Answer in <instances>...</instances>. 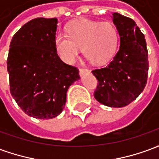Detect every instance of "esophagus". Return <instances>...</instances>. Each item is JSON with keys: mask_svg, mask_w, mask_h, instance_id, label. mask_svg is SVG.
Segmentation results:
<instances>
[{"mask_svg": "<svg viewBox=\"0 0 159 159\" xmlns=\"http://www.w3.org/2000/svg\"><path fill=\"white\" fill-rule=\"evenodd\" d=\"M89 72V70L88 69H86V68H81V69L79 70V74L81 76H84L85 74H87V73Z\"/></svg>", "mask_w": 159, "mask_h": 159, "instance_id": "1", "label": "esophagus"}]
</instances>
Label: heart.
<instances>
[{
  "instance_id": "obj_1",
  "label": "heart",
  "mask_w": 159,
  "mask_h": 159,
  "mask_svg": "<svg viewBox=\"0 0 159 159\" xmlns=\"http://www.w3.org/2000/svg\"><path fill=\"white\" fill-rule=\"evenodd\" d=\"M118 37V31L112 23L82 19L68 25L66 35L56 34L54 48L59 59L68 65L76 62L80 48L90 62L102 65L115 54Z\"/></svg>"
}]
</instances>
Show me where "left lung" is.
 <instances>
[{"label": "left lung", "mask_w": 159, "mask_h": 159, "mask_svg": "<svg viewBox=\"0 0 159 159\" xmlns=\"http://www.w3.org/2000/svg\"><path fill=\"white\" fill-rule=\"evenodd\" d=\"M120 47L109 65L92 70L99 82L94 98L110 107L131 103L145 89L148 75V52L143 33L130 18L112 13Z\"/></svg>", "instance_id": "8db88e82"}]
</instances>
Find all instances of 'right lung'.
<instances>
[{"label":"right lung","instance_id":"1","mask_svg":"<svg viewBox=\"0 0 159 159\" xmlns=\"http://www.w3.org/2000/svg\"><path fill=\"white\" fill-rule=\"evenodd\" d=\"M56 18H37L12 37L8 57L10 92L30 117L50 119L62 112L66 93L79 70L59 59L54 48Z\"/></svg>","mask_w":159,"mask_h":159}]
</instances>
